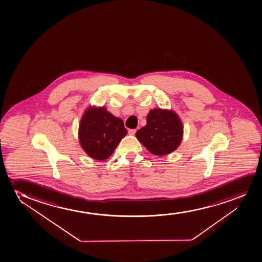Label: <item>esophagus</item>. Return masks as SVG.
<instances>
[{"mask_svg":"<svg viewBox=\"0 0 262 262\" xmlns=\"http://www.w3.org/2000/svg\"><path fill=\"white\" fill-rule=\"evenodd\" d=\"M136 129H130L128 130V133H129V135H134V134L136 133Z\"/></svg>","mask_w":262,"mask_h":262,"instance_id":"1","label":"esophagus"}]
</instances>
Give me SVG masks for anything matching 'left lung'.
I'll use <instances>...</instances> for the list:
<instances>
[{
	"mask_svg": "<svg viewBox=\"0 0 262 262\" xmlns=\"http://www.w3.org/2000/svg\"><path fill=\"white\" fill-rule=\"evenodd\" d=\"M137 139L155 156L162 157L177 149L183 139V124L172 110L155 108L146 116V124L136 133Z\"/></svg>",
	"mask_w": 262,
	"mask_h": 262,
	"instance_id": "left-lung-1",
	"label": "left lung"
}]
</instances>
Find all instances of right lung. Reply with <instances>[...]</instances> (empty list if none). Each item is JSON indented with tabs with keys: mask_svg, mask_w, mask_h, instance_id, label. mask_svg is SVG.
<instances>
[{
	"mask_svg": "<svg viewBox=\"0 0 262 262\" xmlns=\"http://www.w3.org/2000/svg\"><path fill=\"white\" fill-rule=\"evenodd\" d=\"M126 134L122 120L104 106L88 107L79 124L80 145L89 157L97 161L107 159Z\"/></svg>",
	"mask_w": 262,
	"mask_h": 262,
	"instance_id": "right-lung-1",
	"label": "right lung"
}]
</instances>
